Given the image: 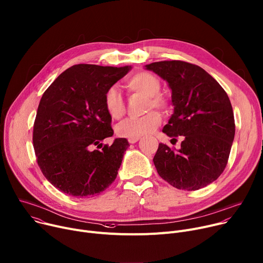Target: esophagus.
<instances>
[{"label": "esophagus", "instance_id": "obj_1", "mask_svg": "<svg viewBox=\"0 0 263 263\" xmlns=\"http://www.w3.org/2000/svg\"><path fill=\"white\" fill-rule=\"evenodd\" d=\"M140 140V137H135V138H128V142L130 144H134L136 142H138V141Z\"/></svg>", "mask_w": 263, "mask_h": 263}]
</instances>
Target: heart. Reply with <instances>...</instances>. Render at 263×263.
Returning <instances> with one entry per match:
<instances>
[{"label":"heart","mask_w":263,"mask_h":263,"mask_svg":"<svg viewBox=\"0 0 263 263\" xmlns=\"http://www.w3.org/2000/svg\"><path fill=\"white\" fill-rule=\"evenodd\" d=\"M125 86L133 92L147 97L146 110L152 108L164 109L166 102L158 93L160 91L159 80L152 73L142 71L127 79ZM104 106L108 115L114 119H120L124 115L125 106L122 93L118 87H109L104 95ZM161 123V115L157 110H151L142 117L129 118L117 127L119 136L124 138L141 137L153 133Z\"/></svg>","instance_id":"heart-1"}]
</instances>
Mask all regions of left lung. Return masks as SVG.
Instances as JSON below:
<instances>
[{"mask_svg": "<svg viewBox=\"0 0 263 263\" xmlns=\"http://www.w3.org/2000/svg\"><path fill=\"white\" fill-rule=\"evenodd\" d=\"M145 69L166 81L172 90L174 114L163 133L184 138L179 149L159 144L153 159L159 176L179 190L211 184L223 173L235 137L229 96L203 68L187 62H155Z\"/></svg>", "mask_w": 263, "mask_h": 263, "instance_id": "left-lung-1", "label": "left lung"}]
</instances>
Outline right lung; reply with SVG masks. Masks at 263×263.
Returning a JSON list of instances; mask_svg holds the SVG:
<instances>
[{"instance_id": "obj_1", "label": "right lung", "mask_w": 263, "mask_h": 263, "mask_svg": "<svg viewBox=\"0 0 263 263\" xmlns=\"http://www.w3.org/2000/svg\"><path fill=\"white\" fill-rule=\"evenodd\" d=\"M132 66L78 64L60 74L43 93L33 125L37 164L49 182L64 194L83 198L100 194L117 178L125 138L108 146L111 117L104 106L106 90ZM102 147L101 151L93 146Z\"/></svg>"}]
</instances>
